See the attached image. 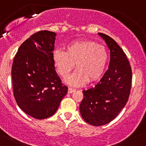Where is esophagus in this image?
<instances>
[{
    "mask_svg": "<svg viewBox=\"0 0 146 146\" xmlns=\"http://www.w3.org/2000/svg\"><path fill=\"white\" fill-rule=\"evenodd\" d=\"M75 91V89H74V88H68V94H72Z\"/></svg>",
    "mask_w": 146,
    "mask_h": 146,
    "instance_id": "1",
    "label": "esophagus"
}]
</instances>
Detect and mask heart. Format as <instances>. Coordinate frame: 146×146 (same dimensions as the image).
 I'll use <instances>...</instances> for the list:
<instances>
[{
  "instance_id": "b5f03b06",
  "label": "heart",
  "mask_w": 146,
  "mask_h": 146,
  "mask_svg": "<svg viewBox=\"0 0 146 146\" xmlns=\"http://www.w3.org/2000/svg\"><path fill=\"white\" fill-rule=\"evenodd\" d=\"M52 61L58 74L63 78L70 74L76 64L77 70L65 80L73 86L96 82L104 73L108 61L106 47L89 40H78L70 43L65 51L55 50Z\"/></svg>"
}]
</instances>
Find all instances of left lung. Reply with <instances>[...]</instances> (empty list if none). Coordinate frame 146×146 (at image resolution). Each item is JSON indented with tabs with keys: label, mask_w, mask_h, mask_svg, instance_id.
Masks as SVG:
<instances>
[{
	"label": "left lung",
	"mask_w": 146,
	"mask_h": 146,
	"mask_svg": "<svg viewBox=\"0 0 146 146\" xmlns=\"http://www.w3.org/2000/svg\"><path fill=\"white\" fill-rule=\"evenodd\" d=\"M98 35L110 51L109 67L95 86L84 90L79 106L82 117L93 126L104 125L117 116L128 101L132 79L131 68L122 49L109 36Z\"/></svg>",
	"instance_id": "1"
}]
</instances>
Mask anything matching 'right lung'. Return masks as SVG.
<instances>
[{"instance_id":"right-lung-1","label":"right lung","mask_w":146,"mask_h":146,"mask_svg":"<svg viewBox=\"0 0 146 146\" xmlns=\"http://www.w3.org/2000/svg\"><path fill=\"white\" fill-rule=\"evenodd\" d=\"M56 35L49 31L31 35L19 48L12 67L17 104L25 113L38 119L54 115L67 93L52 61Z\"/></svg>"}]
</instances>
